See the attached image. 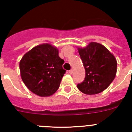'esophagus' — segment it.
Listing matches in <instances>:
<instances>
[{
    "label": "esophagus",
    "instance_id": "34e87169",
    "mask_svg": "<svg viewBox=\"0 0 132 132\" xmlns=\"http://www.w3.org/2000/svg\"><path fill=\"white\" fill-rule=\"evenodd\" d=\"M69 74L72 75L73 73V69H71L70 70V71H69Z\"/></svg>",
    "mask_w": 132,
    "mask_h": 132
}]
</instances>
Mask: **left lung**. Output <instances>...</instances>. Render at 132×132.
I'll return each instance as SVG.
<instances>
[{"instance_id": "left-lung-1", "label": "left lung", "mask_w": 132, "mask_h": 132, "mask_svg": "<svg viewBox=\"0 0 132 132\" xmlns=\"http://www.w3.org/2000/svg\"><path fill=\"white\" fill-rule=\"evenodd\" d=\"M85 69L83 82L77 85L80 91L86 94L101 93L116 77L117 61L113 54L102 44L90 42L86 47L78 48Z\"/></svg>"}]
</instances>
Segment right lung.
I'll use <instances>...</instances> for the list:
<instances>
[{
  "instance_id": "right-lung-1",
  "label": "right lung",
  "mask_w": 132,
  "mask_h": 132,
  "mask_svg": "<svg viewBox=\"0 0 132 132\" xmlns=\"http://www.w3.org/2000/svg\"><path fill=\"white\" fill-rule=\"evenodd\" d=\"M59 51L49 44L37 45L20 61L21 77L27 88L39 96H49L59 88L66 71Z\"/></svg>"
}]
</instances>
